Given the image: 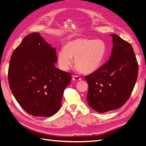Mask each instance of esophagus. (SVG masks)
Masks as SVG:
<instances>
[{
  "mask_svg": "<svg viewBox=\"0 0 146 146\" xmlns=\"http://www.w3.org/2000/svg\"><path fill=\"white\" fill-rule=\"evenodd\" d=\"M72 80L74 81H76V82H78V81H80L82 80V78H80L78 76H72Z\"/></svg>",
  "mask_w": 146,
  "mask_h": 146,
  "instance_id": "1",
  "label": "esophagus"
}]
</instances>
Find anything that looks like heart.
Returning a JSON list of instances; mask_svg holds the SVG:
<instances>
[{"label":"heart","mask_w":146,"mask_h":146,"mask_svg":"<svg viewBox=\"0 0 146 146\" xmlns=\"http://www.w3.org/2000/svg\"><path fill=\"white\" fill-rule=\"evenodd\" d=\"M107 52L105 42L101 39L78 38L66 43L57 55L59 68L68 70L73 62L77 70L85 74L98 70L103 63Z\"/></svg>","instance_id":"obj_1"}]
</instances>
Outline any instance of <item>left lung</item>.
<instances>
[{
  "label": "left lung",
  "mask_w": 146,
  "mask_h": 146,
  "mask_svg": "<svg viewBox=\"0 0 146 146\" xmlns=\"http://www.w3.org/2000/svg\"><path fill=\"white\" fill-rule=\"evenodd\" d=\"M110 59L96 72L86 76L88 104L102 113L121 107L130 98L136 83L138 64L130 44L116 34Z\"/></svg>",
  "instance_id": "left-lung-1"
}]
</instances>
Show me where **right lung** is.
Listing matches in <instances>:
<instances>
[{"instance_id":"right-lung-1","label":"right lung","mask_w":146,"mask_h":146,"mask_svg":"<svg viewBox=\"0 0 146 146\" xmlns=\"http://www.w3.org/2000/svg\"><path fill=\"white\" fill-rule=\"evenodd\" d=\"M55 48L39 33L25 36L13 51L8 69L10 90L17 102L32 116L50 117L58 111L68 72L57 69Z\"/></svg>"}]
</instances>
